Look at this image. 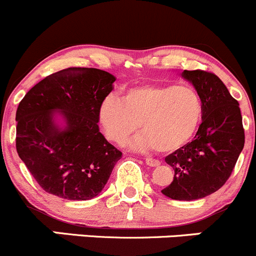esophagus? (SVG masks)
<instances>
[{
  "label": "esophagus",
  "instance_id": "esophagus-1",
  "mask_svg": "<svg viewBox=\"0 0 256 256\" xmlns=\"http://www.w3.org/2000/svg\"><path fill=\"white\" fill-rule=\"evenodd\" d=\"M144 162H146L147 164H148L150 167H157L160 166V161L156 158H150V157H147L146 160H144Z\"/></svg>",
  "mask_w": 256,
  "mask_h": 256
}]
</instances>
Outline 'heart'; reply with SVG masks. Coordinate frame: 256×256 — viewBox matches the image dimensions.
Wrapping results in <instances>:
<instances>
[{
	"mask_svg": "<svg viewBox=\"0 0 256 256\" xmlns=\"http://www.w3.org/2000/svg\"><path fill=\"white\" fill-rule=\"evenodd\" d=\"M99 118L105 135L112 142L124 144L142 124L144 131L134 138V148L174 152L197 132L203 118V102L190 85L150 82L126 89L122 100L116 95L105 98Z\"/></svg>",
	"mask_w": 256,
	"mask_h": 256,
	"instance_id": "b5f03b06",
	"label": "heart"
}]
</instances>
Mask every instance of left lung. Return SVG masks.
<instances>
[{
	"instance_id": "1",
	"label": "left lung",
	"mask_w": 256,
	"mask_h": 256,
	"mask_svg": "<svg viewBox=\"0 0 256 256\" xmlns=\"http://www.w3.org/2000/svg\"><path fill=\"white\" fill-rule=\"evenodd\" d=\"M203 102L202 124L194 140L166 156L174 180L161 190L176 200H194L226 184L245 142L239 102L214 73L184 70Z\"/></svg>"
}]
</instances>
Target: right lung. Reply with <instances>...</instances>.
I'll return each mask as SVG.
<instances>
[{"mask_svg":"<svg viewBox=\"0 0 256 256\" xmlns=\"http://www.w3.org/2000/svg\"><path fill=\"white\" fill-rule=\"evenodd\" d=\"M115 78L95 68L73 66L50 74L20 100L16 112V148L38 184L70 200L96 197L122 152L99 131L102 102ZM60 110L67 128L54 124Z\"/></svg>","mask_w":256,"mask_h":256,"instance_id":"obj_1","label":"right lung"}]
</instances>
